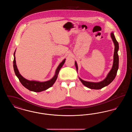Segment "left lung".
I'll use <instances>...</instances> for the list:
<instances>
[{
    "label": "left lung",
    "mask_w": 132,
    "mask_h": 132,
    "mask_svg": "<svg viewBox=\"0 0 132 132\" xmlns=\"http://www.w3.org/2000/svg\"><path fill=\"white\" fill-rule=\"evenodd\" d=\"M110 35L115 46L112 67L111 69V70L110 71V72L107 74L105 79L101 82H87V81L82 80V79L79 78V79L81 81V82H82V84L85 86L89 88L94 89H99L104 88V87H106L113 81L117 74V72L119 67V56L118 54V51L119 50V44L118 42L116 40V38H115L113 32H112L111 33ZM75 64L76 68L77 69V71H78V67L77 63L76 62V61L75 62Z\"/></svg>",
    "instance_id": "8db88e82"
}]
</instances>
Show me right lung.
I'll return each mask as SVG.
<instances>
[{"label":"right lung","instance_id":"obj_1","mask_svg":"<svg viewBox=\"0 0 132 132\" xmlns=\"http://www.w3.org/2000/svg\"><path fill=\"white\" fill-rule=\"evenodd\" d=\"M15 51L16 50L14 53V60H13V68H14V70L15 75L18 77L20 82H21L22 85L24 87H25L28 89L34 92L38 93V92H40L44 91L53 86V85L54 84V82L56 80L59 71L62 67L63 64L65 63V60H66L65 59H64L62 61V62H61L60 64L58 65V67L57 68L56 70L55 75L51 79H50V80L46 82H43L36 81H29L25 79V78H24L19 73L18 69L17 68V67L16 65V63L15 56Z\"/></svg>","mask_w":132,"mask_h":132}]
</instances>
